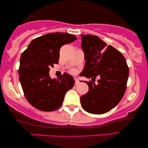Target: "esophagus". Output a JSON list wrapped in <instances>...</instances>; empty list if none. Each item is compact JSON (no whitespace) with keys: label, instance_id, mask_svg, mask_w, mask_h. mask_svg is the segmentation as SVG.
Listing matches in <instances>:
<instances>
[{"label":"esophagus","instance_id":"34e87169","mask_svg":"<svg viewBox=\"0 0 148 148\" xmlns=\"http://www.w3.org/2000/svg\"><path fill=\"white\" fill-rule=\"evenodd\" d=\"M74 80H75V85L79 84V79H74Z\"/></svg>","mask_w":148,"mask_h":148}]
</instances>
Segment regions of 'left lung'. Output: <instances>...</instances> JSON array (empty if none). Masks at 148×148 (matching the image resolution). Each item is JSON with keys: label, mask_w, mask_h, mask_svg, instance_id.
Listing matches in <instances>:
<instances>
[{"label": "left lung", "mask_w": 148, "mask_h": 148, "mask_svg": "<svg viewBox=\"0 0 148 148\" xmlns=\"http://www.w3.org/2000/svg\"><path fill=\"white\" fill-rule=\"evenodd\" d=\"M81 40L86 63L80 75L92 81L100 77L97 85L86 81L89 90L81 97V106L90 113L103 114L114 108L124 96L129 67L123 54L99 37L81 35Z\"/></svg>", "instance_id": "8db88e82"}]
</instances>
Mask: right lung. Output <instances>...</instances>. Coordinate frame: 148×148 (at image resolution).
Masks as SVG:
<instances>
[{"mask_svg": "<svg viewBox=\"0 0 148 148\" xmlns=\"http://www.w3.org/2000/svg\"><path fill=\"white\" fill-rule=\"evenodd\" d=\"M72 34L52 33L37 37L22 53L18 69L24 95L32 106L43 111L61 106L67 90L75 84L67 73L58 79L49 76V67L58 63L62 46L76 40Z\"/></svg>", "mask_w": 148, "mask_h": 148, "instance_id": "right-lung-1", "label": "right lung"}]
</instances>
